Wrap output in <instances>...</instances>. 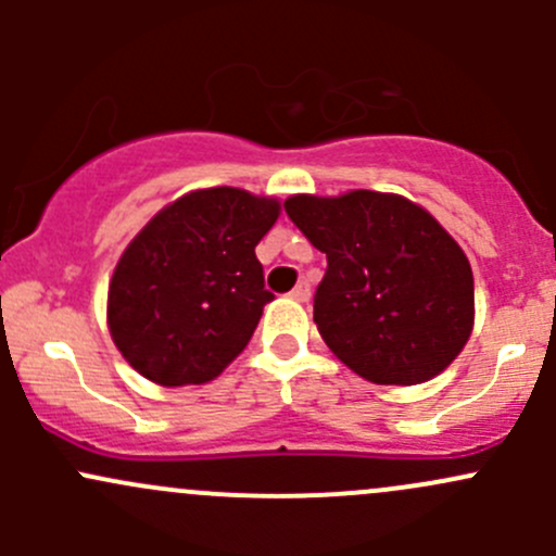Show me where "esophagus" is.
Returning <instances> with one entry per match:
<instances>
[{
	"instance_id": "34e87169",
	"label": "esophagus",
	"mask_w": 556,
	"mask_h": 556,
	"mask_svg": "<svg viewBox=\"0 0 556 556\" xmlns=\"http://www.w3.org/2000/svg\"><path fill=\"white\" fill-rule=\"evenodd\" d=\"M290 295H293L295 301H309V295H312L309 282H299L293 290H290Z\"/></svg>"
}]
</instances>
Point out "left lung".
Segmentation results:
<instances>
[{
	"mask_svg": "<svg viewBox=\"0 0 556 556\" xmlns=\"http://www.w3.org/2000/svg\"><path fill=\"white\" fill-rule=\"evenodd\" d=\"M285 212L328 257L314 323L357 377L419 384L463 352L473 330V271L430 212L377 190L290 195Z\"/></svg>",
	"mask_w": 556,
	"mask_h": 556,
	"instance_id": "obj_1",
	"label": "left lung"
}]
</instances>
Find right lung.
I'll return each mask as SVG.
<instances>
[{
  "label": "right lung",
  "mask_w": 556,
  "mask_h": 556,
  "mask_svg": "<svg viewBox=\"0 0 556 556\" xmlns=\"http://www.w3.org/2000/svg\"><path fill=\"white\" fill-rule=\"evenodd\" d=\"M277 217V199L204 188L134 237L106 295L112 341L134 371L164 387L220 377L274 299L255 247Z\"/></svg>",
  "instance_id": "right-lung-1"
}]
</instances>
